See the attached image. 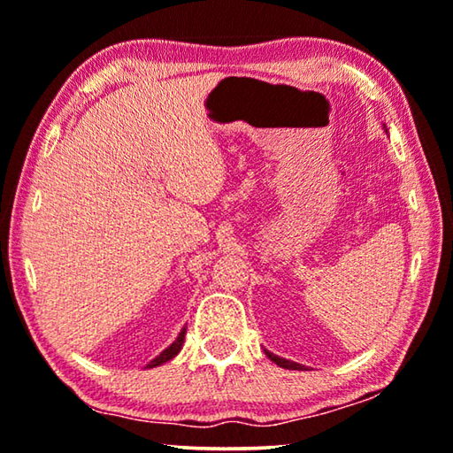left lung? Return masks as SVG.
Listing matches in <instances>:
<instances>
[{"mask_svg":"<svg viewBox=\"0 0 453 453\" xmlns=\"http://www.w3.org/2000/svg\"><path fill=\"white\" fill-rule=\"evenodd\" d=\"M266 352V356L270 357V360H273L276 366H280V368H287V370H303L305 366H301V364H296V362H291V360H285V357H280V356H274V354H270L268 349H265Z\"/></svg>","mask_w":453,"mask_h":453,"instance_id":"8db88e82","label":"left lung"}]
</instances>
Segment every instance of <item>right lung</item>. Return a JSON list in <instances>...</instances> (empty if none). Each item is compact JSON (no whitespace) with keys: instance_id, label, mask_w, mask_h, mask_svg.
Returning <instances> with one entry per match:
<instances>
[{"instance_id":"1","label":"right lung","mask_w":453,"mask_h":453,"mask_svg":"<svg viewBox=\"0 0 453 453\" xmlns=\"http://www.w3.org/2000/svg\"><path fill=\"white\" fill-rule=\"evenodd\" d=\"M185 327H183V332L179 334V337L177 340H174L171 346H168L165 352H160V356H157L154 357V360H150L146 364V368H157V366H160V364H165V362H168V360H173L174 356H177L179 352H180V348H183V342H185Z\"/></svg>"}]
</instances>
